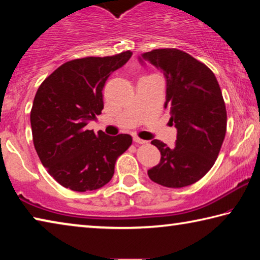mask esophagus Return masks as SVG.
Wrapping results in <instances>:
<instances>
[{"instance_id":"esophagus-1","label":"esophagus","mask_w":260,"mask_h":260,"mask_svg":"<svg viewBox=\"0 0 260 260\" xmlns=\"http://www.w3.org/2000/svg\"><path fill=\"white\" fill-rule=\"evenodd\" d=\"M134 142L139 143V144H144V143H147L148 141H146V140H142V139L138 138V136H135V138H134Z\"/></svg>"}]
</instances>
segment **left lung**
<instances>
[{
    "mask_svg": "<svg viewBox=\"0 0 260 260\" xmlns=\"http://www.w3.org/2000/svg\"><path fill=\"white\" fill-rule=\"evenodd\" d=\"M142 57L164 73V107L170 110V122L178 129L172 148L159 140L151 141L161 157L148 175L164 187L189 186L211 170L225 139L227 112L221 89L214 73L182 50L155 49Z\"/></svg>",
    "mask_w": 260,
    "mask_h": 260,
    "instance_id": "1",
    "label": "left lung"
}]
</instances>
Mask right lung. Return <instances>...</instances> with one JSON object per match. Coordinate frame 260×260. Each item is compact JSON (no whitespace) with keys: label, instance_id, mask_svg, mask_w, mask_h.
<instances>
[{"label":"right lung","instance_id":"1","mask_svg":"<svg viewBox=\"0 0 260 260\" xmlns=\"http://www.w3.org/2000/svg\"><path fill=\"white\" fill-rule=\"evenodd\" d=\"M131 50L105 57L69 60L39 87L30 110L34 148L57 182L74 191L107 184L132 136L105 135L86 128L103 110L102 90L113 71L126 64Z\"/></svg>","mask_w":260,"mask_h":260}]
</instances>
